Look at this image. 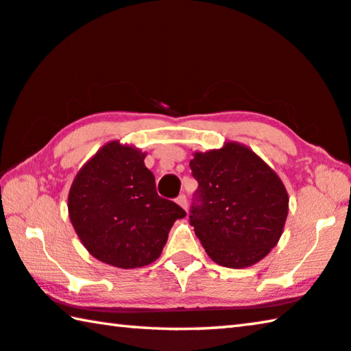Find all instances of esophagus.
<instances>
[{"label": "esophagus", "instance_id": "34e87169", "mask_svg": "<svg viewBox=\"0 0 351 351\" xmlns=\"http://www.w3.org/2000/svg\"><path fill=\"white\" fill-rule=\"evenodd\" d=\"M176 203L180 204L182 209L187 210V198H186V195H180V197L176 198Z\"/></svg>", "mask_w": 351, "mask_h": 351}]
</instances>
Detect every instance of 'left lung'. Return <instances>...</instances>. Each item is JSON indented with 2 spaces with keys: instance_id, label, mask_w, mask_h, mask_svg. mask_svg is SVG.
<instances>
[{
  "instance_id": "1",
  "label": "left lung",
  "mask_w": 351,
  "mask_h": 351,
  "mask_svg": "<svg viewBox=\"0 0 351 351\" xmlns=\"http://www.w3.org/2000/svg\"><path fill=\"white\" fill-rule=\"evenodd\" d=\"M190 169L198 190L189 218L207 255L234 269L258 263L280 240L288 217L280 178L239 142L195 152Z\"/></svg>"
}]
</instances>
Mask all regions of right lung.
<instances>
[{"mask_svg":"<svg viewBox=\"0 0 351 351\" xmlns=\"http://www.w3.org/2000/svg\"><path fill=\"white\" fill-rule=\"evenodd\" d=\"M145 153L111 141L75 175L68 213L82 245L94 258L122 269L159 258L171 226L186 217L156 192Z\"/></svg>","mask_w":351,"mask_h":351,"instance_id":"1","label":"right lung"}]
</instances>
